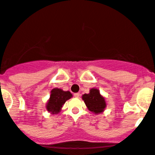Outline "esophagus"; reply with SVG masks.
<instances>
[{"instance_id": "34e87169", "label": "esophagus", "mask_w": 155, "mask_h": 155, "mask_svg": "<svg viewBox=\"0 0 155 155\" xmlns=\"http://www.w3.org/2000/svg\"><path fill=\"white\" fill-rule=\"evenodd\" d=\"M79 95H80V94L79 93V92H76V93H74V96L76 98H79Z\"/></svg>"}]
</instances>
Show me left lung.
<instances>
[{
	"label": "left lung",
	"instance_id": "obj_1",
	"mask_svg": "<svg viewBox=\"0 0 155 155\" xmlns=\"http://www.w3.org/2000/svg\"><path fill=\"white\" fill-rule=\"evenodd\" d=\"M82 99L85 104L89 108V110L95 114L103 112L106 104L105 99L99 93V91L96 89H92L89 94H84L82 95Z\"/></svg>",
	"mask_w": 155,
	"mask_h": 155
}]
</instances>
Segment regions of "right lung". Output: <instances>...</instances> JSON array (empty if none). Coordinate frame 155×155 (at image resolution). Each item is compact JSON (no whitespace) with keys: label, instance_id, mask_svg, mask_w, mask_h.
Returning <instances> with one entry per match:
<instances>
[{"label":"right lung","instance_id":"obj_1","mask_svg":"<svg viewBox=\"0 0 155 155\" xmlns=\"http://www.w3.org/2000/svg\"><path fill=\"white\" fill-rule=\"evenodd\" d=\"M73 95L69 91H63L60 89H53L51 91L50 100L47 105V109L53 114H57L61 110L66 100L70 99Z\"/></svg>","mask_w":155,"mask_h":155}]
</instances>
